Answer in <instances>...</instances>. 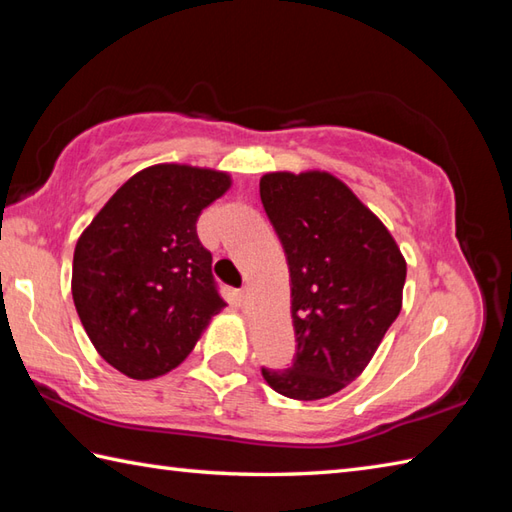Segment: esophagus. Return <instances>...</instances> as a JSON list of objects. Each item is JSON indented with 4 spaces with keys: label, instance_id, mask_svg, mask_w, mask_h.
Instances as JSON below:
<instances>
[{
    "label": "esophagus",
    "instance_id": "1",
    "mask_svg": "<svg viewBox=\"0 0 512 512\" xmlns=\"http://www.w3.org/2000/svg\"><path fill=\"white\" fill-rule=\"evenodd\" d=\"M239 301H242V303H246V301H248V288L239 290Z\"/></svg>",
    "mask_w": 512,
    "mask_h": 512
}]
</instances>
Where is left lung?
Wrapping results in <instances>:
<instances>
[{
    "label": "left lung",
    "instance_id": "1",
    "mask_svg": "<svg viewBox=\"0 0 512 512\" xmlns=\"http://www.w3.org/2000/svg\"><path fill=\"white\" fill-rule=\"evenodd\" d=\"M264 211L288 259L297 354L262 376L295 400L328 398L356 376L402 306L407 264L385 224L325 171L266 173Z\"/></svg>",
    "mask_w": 512,
    "mask_h": 512
}]
</instances>
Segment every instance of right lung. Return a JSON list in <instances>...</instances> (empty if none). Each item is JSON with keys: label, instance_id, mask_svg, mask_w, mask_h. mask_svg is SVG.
<instances>
[{"label": "right lung", "instance_id": "obj_1", "mask_svg": "<svg viewBox=\"0 0 512 512\" xmlns=\"http://www.w3.org/2000/svg\"><path fill=\"white\" fill-rule=\"evenodd\" d=\"M228 173L154 165L118 189L74 248L72 299L92 345L129 378L171 372L226 303L195 222Z\"/></svg>", "mask_w": 512, "mask_h": 512}]
</instances>
